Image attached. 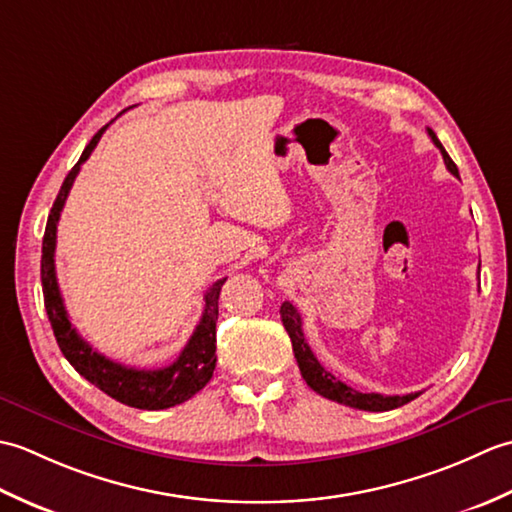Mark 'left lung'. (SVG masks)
Masks as SVG:
<instances>
[{"instance_id": "obj_1", "label": "left lung", "mask_w": 512, "mask_h": 512, "mask_svg": "<svg viewBox=\"0 0 512 512\" xmlns=\"http://www.w3.org/2000/svg\"><path fill=\"white\" fill-rule=\"evenodd\" d=\"M427 132L433 140V145L440 149V154L444 158V165H447V169L453 173L455 178H460L458 167H455V162L447 154V149L442 147L438 136L433 134V129H427ZM279 312H281V321H284V328H286L290 341H292V352H295L297 365L301 369V376L308 383V387L317 391L319 396L334 400V402H341V405H347V407L363 409V411H389V409L407 405V402H411L413 398L420 396V391H416V394H405V396L361 394V391H356L350 385H345L343 380H339L334 374H330L328 369H325L317 361V356L312 354L306 336H303V323H301V314L297 312V308L292 306L290 301H284V303H281Z\"/></svg>"}]
</instances>
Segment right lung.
I'll use <instances>...</instances> for the list:
<instances>
[{
    "mask_svg": "<svg viewBox=\"0 0 512 512\" xmlns=\"http://www.w3.org/2000/svg\"><path fill=\"white\" fill-rule=\"evenodd\" d=\"M105 129L107 125L94 134L90 145L83 149L79 162H76L68 176H65L57 200H54L52 211L48 215L46 233H43V246H41L43 303H46V312L52 325L54 339H57L63 356L68 358V363L85 380H90L94 387H99L107 396L123 402L127 407L147 409V411L169 409V407L180 405L184 400L193 398L213 376L215 361H217L215 356L217 299H220V290L224 286L226 277L215 281V284L206 290L204 312L198 328H195V332L191 334V339L187 345H184L180 356L167 367H158V369L125 367L92 350V345L88 341H83V336L76 332L63 306V297L57 284V270H54V248H57V224L63 211V204L68 200V193L74 184V178L79 176L81 165L90 158L94 147L99 145Z\"/></svg>",
    "mask_w": 512,
    "mask_h": 512,
    "instance_id": "add662e5",
    "label": "right lung"
}]
</instances>
